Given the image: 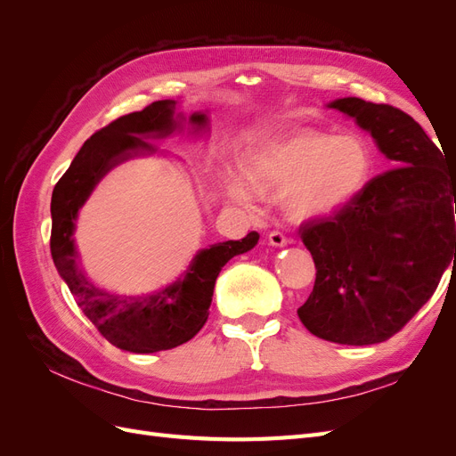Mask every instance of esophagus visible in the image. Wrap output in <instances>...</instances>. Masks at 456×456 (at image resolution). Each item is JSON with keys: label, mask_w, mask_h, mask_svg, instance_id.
Here are the masks:
<instances>
[{"label": "esophagus", "mask_w": 456, "mask_h": 456, "mask_svg": "<svg viewBox=\"0 0 456 456\" xmlns=\"http://www.w3.org/2000/svg\"><path fill=\"white\" fill-rule=\"evenodd\" d=\"M268 243H270V245H273V247H285V245L289 243V240L283 236L281 232L273 230V232H270V233H268Z\"/></svg>", "instance_id": "1"}]
</instances>
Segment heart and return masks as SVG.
<instances>
[{"instance_id":"heart-1","label":"heart","mask_w":456,"mask_h":456,"mask_svg":"<svg viewBox=\"0 0 456 456\" xmlns=\"http://www.w3.org/2000/svg\"><path fill=\"white\" fill-rule=\"evenodd\" d=\"M243 171L255 186L281 188L287 216L306 220L337 211L367 184L372 151L360 134L297 129L247 151ZM226 191L238 203L255 196L238 175H228Z\"/></svg>"}]
</instances>
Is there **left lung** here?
I'll list each match as a JSON object with an SVG mask.
<instances>
[{"instance_id": "8db88e82", "label": "left lung", "mask_w": 456, "mask_h": 456, "mask_svg": "<svg viewBox=\"0 0 456 456\" xmlns=\"http://www.w3.org/2000/svg\"><path fill=\"white\" fill-rule=\"evenodd\" d=\"M370 133L399 167L369 181L333 215L298 228L315 283L297 314L312 335L367 346L415 315L456 260V175L419 123L390 104H329Z\"/></svg>"}]
</instances>
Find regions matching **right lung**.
Instances as JSON below:
<instances>
[{
	"label": "right lung",
	"instance_id": "add662e5",
	"mask_svg": "<svg viewBox=\"0 0 456 456\" xmlns=\"http://www.w3.org/2000/svg\"><path fill=\"white\" fill-rule=\"evenodd\" d=\"M175 101H156L141 112L121 116L86 141L61 176L51 198V255L61 278L74 295L77 306L99 333L116 348L133 354L171 350L194 338L209 317L213 289L220 270L230 258L251 251L258 233L240 241L215 243L191 258L190 266L175 281L142 297L110 295L94 287L77 262L74 243L76 218L101 178L116 165L136 156L154 154L144 139H165L183 129V114H175ZM194 133L205 131L207 114L188 118Z\"/></svg>",
	"mask_w": 456,
	"mask_h": 456
}]
</instances>
